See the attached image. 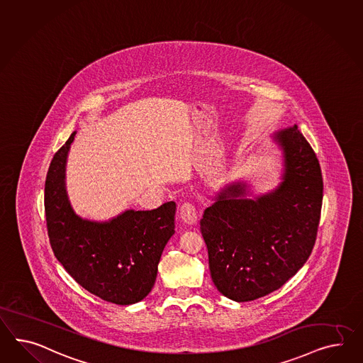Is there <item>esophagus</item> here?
<instances>
[{
  "label": "esophagus",
  "mask_w": 363,
  "mask_h": 363,
  "mask_svg": "<svg viewBox=\"0 0 363 363\" xmlns=\"http://www.w3.org/2000/svg\"><path fill=\"white\" fill-rule=\"evenodd\" d=\"M180 218L188 223L192 225L197 221V211H196L195 204L192 203H184L180 206Z\"/></svg>",
  "instance_id": "34e87169"
}]
</instances>
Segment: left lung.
<instances>
[{"mask_svg": "<svg viewBox=\"0 0 363 363\" xmlns=\"http://www.w3.org/2000/svg\"><path fill=\"white\" fill-rule=\"evenodd\" d=\"M274 140L284 158L280 186L257 200L243 197V183L226 186L200 221L214 286L240 303L279 289L316 242L324 189L318 159L296 125Z\"/></svg>", "mask_w": 363, "mask_h": 363, "instance_id": "1", "label": "left lung"}]
</instances>
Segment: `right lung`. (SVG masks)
I'll return each mask as SVG.
<instances>
[{"instance_id":"right-lung-1","label":"right lung","mask_w":363,"mask_h":363,"mask_svg":"<svg viewBox=\"0 0 363 363\" xmlns=\"http://www.w3.org/2000/svg\"><path fill=\"white\" fill-rule=\"evenodd\" d=\"M74 131L47 171V232L56 259L83 289L118 306L146 298L157 279L163 249L175 233L177 204L126 211L106 223L74 213L65 191V162Z\"/></svg>"}]
</instances>
